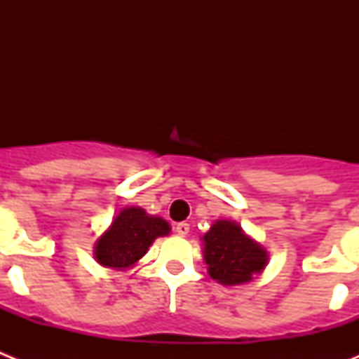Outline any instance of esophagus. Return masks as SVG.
I'll use <instances>...</instances> for the list:
<instances>
[{"label": "esophagus", "instance_id": "34e87169", "mask_svg": "<svg viewBox=\"0 0 359 359\" xmlns=\"http://www.w3.org/2000/svg\"><path fill=\"white\" fill-rule=\"evenodd\" d=\"M189 230H190V224L189 223H177L176 224V233H177V236L185 237L187 233H189Z\"/></svg>", "mask_w": 359, "mask_h": 359}]
</instances>
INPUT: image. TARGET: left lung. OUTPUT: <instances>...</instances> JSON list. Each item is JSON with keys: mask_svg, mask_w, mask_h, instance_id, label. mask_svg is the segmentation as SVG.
I'll return each mask as SVG.
<instances>
[{"mask_svg": "<svg viewBox=\"0 0 359 359\" xmlns=\"http://www.w3.org/2000/svg\"><path fill=\"white\" fill-rule=\"evenodd\" d=\"M201 241L208 275L223 286L250 282L268 264V252L246 236L236 221L219 219Z\"/></svg>", "mask_w": 359, "mask_h": 359, "instance_id": "8db88e82", "label": "left lung"}]
</instances>
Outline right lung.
<instances>
[{
	"mask_svg": "<svg viewBox=\"0 0 359 359\" xmlns=\"http://www.w3.org/2000/svg\"><path fill=\"white\" fill-rule=\"evenodd\" d=\"M165 219L149 215L140 207H126L95 243V259L113 269L133 268L147 253L154 239L169 236Z\"/></svg>",
	"mask_w": 359,
	"mask_h": 359,
	"instance_id": "right-lung-1",
	"label": "right lung"
}]
</instances>
